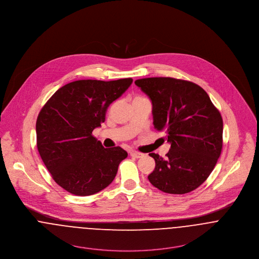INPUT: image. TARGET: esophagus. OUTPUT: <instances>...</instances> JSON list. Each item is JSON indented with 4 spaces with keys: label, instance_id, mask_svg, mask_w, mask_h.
Segmentation results:
<instances>
[{
    "label": "esophagus",
    "instance_id": "esophagus-1",
    "mask_svg": "<svg viewBox=\"0 0 259 259\" xmlns=\"http://www.w3.org/2000/svg\"><path fill=\"white\" fill-rule=\"evenodd\" d=\"M130 155H131V156H133V157L139 158V157H142V156L144 155V153H142V152H136V151H132V152H130Z\"/></svg>",
    "mask_w": 259,
    "mask_h": 259
}]
</instances>
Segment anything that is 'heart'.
Here are the masks:
<instances>
[{
	"instance_id": "b5f03b06",
	"label": "heart",
	"mask_w": 259,
	"mask_h": 259,
	"mask_svg": "<svg viewBox=\"0 0 259 259\" xmlns=\"http://www.w3.org/2000/svg\"><path fill=\"white\" fill-rule=\"evenodd\" d=\"M140 100H145V98L140 97V96H136V97H134V99H133V101H140Z\"/></svg>"
}]
</instances>
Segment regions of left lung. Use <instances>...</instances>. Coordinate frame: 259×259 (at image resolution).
Listing matches in <instances>:
<instances>
[{
    "label": "left lung",
    "instance_id": "obj_1",
    "mask_svg": "<svg viewBox=\"0 0 259 259\" xmlns=\"http://www.w3.org/2000/svg\"><path fill=\"white\" fill-rule=\"evenodd\" d=\"M152 104L153 125L171 145L163 158L150 153L155 168L148 176L158 190L182 195L196 190L212 172L222 151L223 120L197 84L171 77L135 81Z\"/></svg>",
    "mask_w": 259,
    "mask_h": 259
}]
</instances>
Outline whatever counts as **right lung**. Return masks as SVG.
I'll return each instance as SVG.
<instances>
[{"label":"right lung","instance_id":"add662e5","mask_svg":"<svg viewBox=\"0 0 259 259\" xmlns=\"http://www.w3.org/2000/svg\"><path fill=\"white\" fill-rule=\"evenodd\" d=\"M132 82L78 80L60 88L42 107L36 121L37 149L55 182L70 194L90 196L104 190L127 157L120 147L104 148L92 132Z\"/></svg>","mask_w":259,"mask_h":259}]
</instances>
